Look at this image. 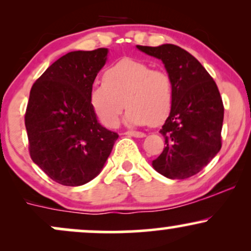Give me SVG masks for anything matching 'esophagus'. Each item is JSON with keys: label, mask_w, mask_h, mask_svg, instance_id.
Segmentation results:
<instances>
[{"label": "esophagus", "mask_w": 251, "mask_h": 251, "mask_svg": "<svg viewBox=\"0 0 251 251\" xmlns=\"http://www.w3.org/2000/svg\"><path fill=\"white\" fill-rule=\"evenodd\" d=\"M125 134L128 135V137H135V138L145 137V133H143V132H137V131H127L125 132Z\"/></svg>", "instance_id": "obj_1"}]
</instances>
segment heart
<instances>
[{"instance_id":"1","label":"heart","mask_w":251,"mask_h":251,"mask_svg":"<svg viewBox=\"0 0 251 251\" xmlns=\"http://www.w3.org/2000/svg\"><path fill=\"white\" fill-rule=\"evenodd\" d=\"M89 102L106 127H116L125 105L128 125H158L171 112L174 83L164 70L151 68L138 60L123 59L105 71L103 82L93 86Z\"/></svg>"}]
</instances>
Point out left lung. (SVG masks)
<instances>
[{"instance_id": "left-lung-1", "label": "left lung", "mask_w": 251, "mask_h": 251, "mask_svg": "<svg viewBox=\"0 0 251 251\" xmlns=\"http://www.w3.org/2000/svg\"><path fill=\"white\" fill-rule=\"evenodd\" d=\"M162 60L174 83V102L160 133L165 148L152 166L170 179H185L201 171L220 152L224 107L217 85L191 54L178 46H137Z\"/></svg>"}]
</instances>
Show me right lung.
<instances>
[{
	"instance_id": "right-lung-1",
	"label": "right lung",
	"mask_w": 251,
	"mask_h": 251,
	"mask_svg": "<svg viewBox=\"0 0 251 251\" xmlns=\"http://www.w3.org/2000/svg\"><path fill=\"white\" fill-rule=\"evenodd\" d=\"M107 54V48L67 53L30 89L25 116L30 157L62 185L79 186L96 178L119 137L100 125L89 102Z\"/></svg>"
}]
</instances>
